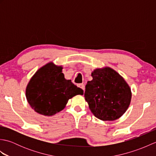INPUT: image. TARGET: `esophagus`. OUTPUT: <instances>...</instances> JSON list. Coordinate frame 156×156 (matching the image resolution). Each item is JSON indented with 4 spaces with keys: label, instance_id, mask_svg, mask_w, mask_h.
<instances>
[{
    "label": "esophagus",
    "instance_id": "obj_1",
    "mask_svg": "<svg viewBox=\"0 0 156 156\" xmlns=\"http://www.w3.org/2000/svg\"><path fill=\"white\" fill-rule=\"evenodd\" d=\"M78 87H79V88H80L82 90H83L84 91V89H85V87H84V85L83 84H78Z\"/></svg>",
    "mask_w": 156,
    "mask_h": 156
}]
</instances>
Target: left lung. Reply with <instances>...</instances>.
Wrapping results in <instances>:
<instances>
[{
    "instance_id": "8db88e82",
    "label": "left lung",
    "mask_w": 156,
    "mask_h": 156,
    "mask_svg": "<svg viewBox=\"0 0 156 156\" xmlns=\"http://www.w3.org/2000/svg\"><path fill=\"white\" fill-rule=\"evenodd\" d=\"M92 80L85 87L84 97L96 117L114 121L127 111L131 92L127 82L110 68L97 69L92 72Z\"/></svg>"
}]
</instances>
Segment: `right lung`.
<instances>
[{"mask_svg": "<svg viewBox=\"0 0 156 156\" xmlns=\"http://www.w3.org/2000/svg\"><path fill=\"white\" fill-rule=\"evenodd\" d=\"M62 66L51 62L36 72L26 89V97L31 108L38 113L51 116L64 108L69 98L82 95L83 90L71 80H66Z\"/></svg>", "mask_w": 156, "mask_h": 156, "instance_id": "1", "label": "right lung"}]
</instances>
